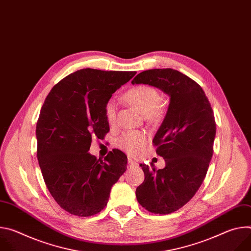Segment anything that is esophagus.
Wrapping results in <instances>:
<instances>
[{"instance_id":"1","label":"esophagus","mask_w":251,"mask_h":251,"mask_svg":"<svg viewBox=\"0 0 251 251\" xmlns=\"http://www.w3.org/2000/svg\"><path fill=\"white\" fill-rule=\"evenodd\" d=\"M128 165L131 167V166H136L137 163L135 161H133L131 158H128Z\"/></svg>"}]
</instances>
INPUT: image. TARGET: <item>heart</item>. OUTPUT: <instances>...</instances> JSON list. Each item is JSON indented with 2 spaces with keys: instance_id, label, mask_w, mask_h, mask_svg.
Here are the masks:
<instances>
[{
  "instance_id": "obj_1",
  "label": "heart",
  "mask_w": 251,
  "mask_h": 251,
  "mask_svg": "<svg viewBox=\"0 0 251 251\" xmlns=\"http://www.w3.org/2000/svg\"><path fill=\"white\" fill-rule=\"evenodd\" d=\"M124 98L127 102L135 106L150 120H159L163 115V106L161 104V95L159 91L148 85H139L129 89ZM116 102L109 99L104 106L105 117L110 124L116 119ZM147 143V137L139 131H130L124 133L118 140L117 145L122 150L132 156L140 155L144 150Z\"/></svg>"
}]
</instances>
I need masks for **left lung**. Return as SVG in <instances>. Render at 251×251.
Masks as SVG:
<instances>
[{"instance_id":"left-lung-1","label":"left lung","mask_w":251,"mask_h":251,"mask_svg":"<svg viewBox=\"0 0 251 251\" xmlns=\"http://www.w3.org/2000/svg\"><path fill=\"white\" fill-rule=\"evenodd\" d=\"M132 84H148L170 97L166 116L153 143L164 169L140 164L145 180L136 189L139 203L153 213L168 214L184 206L206 175L213 152L216 121L207 97L193 79L172 68L149 69Z\"/></svg>"}]
</instances>
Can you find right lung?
Here are the masks:
<instances>
[{"instance_id": "right-lung-1", "label": "right lung", "mask_w": 251, "mask_h": 251, "mask_svg": "<svg viewBox=\"0 0 251 251\" xmlns=\"http://www.w3.org/2000/svg\"><path fill=\"white\" fill-rule=\"evenodd\" d=\"M136 71H75L52 87L37 124L38 160L45 183L64 210L90 217L108 202L127 169V156L113 150L104 160L88 153L92 138L109 131L104 106Z\"/></svg>"}]
</instances>
